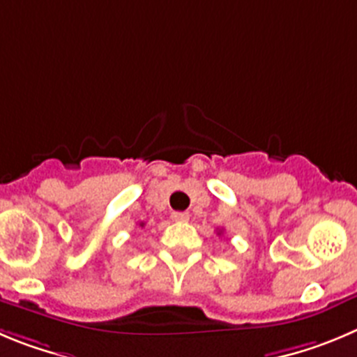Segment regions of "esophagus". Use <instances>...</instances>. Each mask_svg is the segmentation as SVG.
I'll use <instances>...</instances> for the list:
<instances>
[{"instance_id":"obj_1","label":"esophagus","mask_w":357,"mask_h":357,"mask_svg":"<svg viewBox=\"0 0 357 357\" xmlns=\"http://www.w3.org/2000/svg\"><path fill=\"white\" fill-rule=\"evenodd\" d=\"M172 220H176V222H186L188 218H190V215L186 213V211H172Z\"/></svg>"}]
</instances>
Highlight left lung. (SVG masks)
<instances>
[{"mask_svg":"<svg viewBox=\"0 0 357 357\" xmlns=\"http://www.w3.org/2000/svg\"><path fill=\"white\" fill-rule=\"evenodd\" d=\"M220 233H222V231H218V234H220Z\"/></svg>","mask_w":357,"mask_h":357,"instance_id":"1","label":"left lung"}]
</instances>
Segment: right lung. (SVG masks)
Masks as SVG:
<instances>
[{
	"mask_svg": "<svg viewBox=\"0 0 357 357\" xmlns=\"http://www.w3.org/2000/svg\"><path fill=\"white\" fill-rule=\"evenodd\" d=\"M139 226H142V227H144V222H140V224H139Z\"/></svg>",
	"mask_w": 357,
	"mask_h": 357,
	"instance_id": "obj_1",
	"label": "right lung"
}]
</instances>
